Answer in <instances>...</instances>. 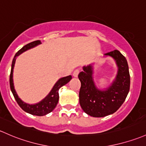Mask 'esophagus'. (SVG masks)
Returning <instances> with one entry per match:
<instances>
[{"label": "esophagus", "instance_id": "1", "mask_svg": "<svg viewBox=\"0 0 146 146\" xmlns=\"http://www.w3.org/2000/svg\"><path fill=\"white\" fill-rule=\"evenodd\" d=\"M79 73H80V70L79 69H76V70H74V72H73V76H74V77H78V74H79Z\"/></svg>", "mask_w": 146, "mask_h": 146}]
</instances>
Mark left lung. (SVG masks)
<instances>
[{
  "mask_svg": "<svg viewBox=\"0 0 146 146\" xmlns=\"http://www.w3.org/2000/svg\"><path fill=\"white\" fill-rule=\"evenodd\" d=\"M114 59L117 67L115 78L109 87L100 90L94 81L92 64L83 66L78 75L81 82L79 92L80 106L85 113L94 117L113 114L125 101L129 91L130 76L127 59L117 50L105 54Z\"/></svg>",
  "mask_w": 146,
  "mask_h": 146,
  "instance_id": "8db88e82",
  "label": "left lung"
}]
</instances>
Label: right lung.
Instances as JSON below:
<instances>
[{"label":"right lung","instance_id":"obj_1","mask_svg":"<svg viewBox=\"0 0 146 146\" xmlns=\"http://www.w3.org/2000/svg\"><path fill=\"white\" fill-rule=\"evenodd\" d=\"M40 44H41L40 40L33 41V42H31L30 43L27 44V45H24L21 50H19L16 53V54L14 56V59L12 60V63L11 72H10V86L12 94H13L14 97H15V100L17 102V104H19V106L21 108V109L24 110L25 112H27V113H29V114L33 115L43 116L48 114V113H51L54 109L55 107L57 105L58 101H59V90L62 86L65 85L66 84L68 83L69 81L72 79V76H66V77L60 78L55 83V85H54V87H52L51 91H50V92L42 101L37 103V104H29L24 102V101L21 100L20 98L18 96L17 94L16 91H15L13 83V69L14 67H15V64L17 59V56H19V54H21L24 52L30 50V49L33 48V47H35L36 46L40 45Z\"/></svg>","mask_w":146,"mask_h":146}]
</instances>
